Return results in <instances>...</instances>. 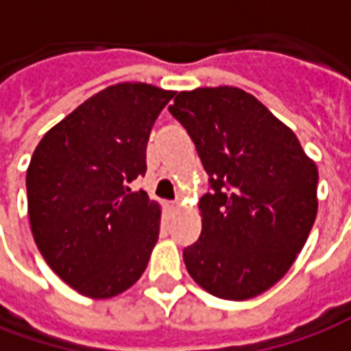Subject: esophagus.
<instances>
[{"label": "esophagus", "instance_id": "esophagus-1", "mask_svg": "<svg viewBox=\"0 0 351 351\" xmlns=\"http://www.w3.org/2000/svg\"><path fill=\"white\" fill-rule=\"evenodd\" d=\"M167 206L171 210H176L178 208V201H171V203H167Z\"/></svg>", "mask_w": 351, "mask_h": 351}]
</instances>
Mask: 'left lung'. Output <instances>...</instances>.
Masks as SVG:
<instances>
[{"label":"left lung","mask_w":351,"mask_h":351,"mask_svg":"<svg viewBox=\"0 0 351 351\" xmlns=\"http://www.w3.org/2000/svg\"><path fill=\"white\" fill-rule=\"evenodd\" d=\"M169 112L195 143L213 190L199 199L201 237L184 250L190 276L214 297L271 289L302 250L317 214V167L299 138L235 86L180 92Z\"/></svg>","instance_id":"1"}]
</instances>
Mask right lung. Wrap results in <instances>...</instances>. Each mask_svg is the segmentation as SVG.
Segmentation results:
<instances>
[{"instance_id": "right-lung-1", "label": "right lung", "mask_w": 351, "mask_h": 351, "mask_svg": "<svg viewBox=\"0 0 351 351\" xmlns=\"http://www.w3.org/2000/svg\"><path fill=\"white\" fill-rule=\"evenodd\" d=\"M175 92L120 82L50 128L26 175L35 244L67 286L90 299L123 293L145 272L161 206L130 184L146 173V145Z\"/></svg>"}]
</instances>
